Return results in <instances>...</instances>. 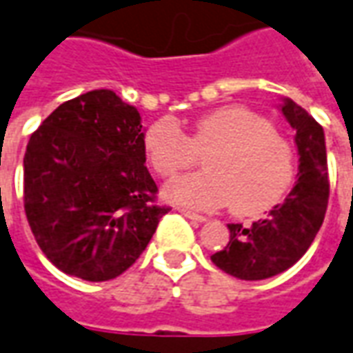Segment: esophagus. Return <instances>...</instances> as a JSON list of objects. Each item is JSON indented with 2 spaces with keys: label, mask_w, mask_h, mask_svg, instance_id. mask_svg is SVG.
<instances>
[{
  "label": "esophagus",
  "mask_w": 353,
  "mask_h": 353,
  "mask_svg": "<svg viewBox=\"0 0 353 353\" xmlns=\"http://www.w3.org/2000/svg\"><path fill=\"white\" fill-rule=\"evenodd\" d=\"M179 212H181V214H184V216H186V219H190V221H196V222L207 221L203 214H197V212L190 211V209H182V207H179Z\"/></svg>",
  "instance_id": "34e87169"
}]
</instances>
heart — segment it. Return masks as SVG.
<instances>
[{
  "label": "heart",
  "mask_w": 353,
  "mask_h": 353,
  "mask_svg": "<svg viewBox=\"0 0 353 353\" xmlns=\"http://www.w3.org/2000/svg\"><path fill=\"white\" fill-rule=\"evenodd\" d=\"M144 152L154 171L171 179L207 154L203 172L167 184L165 197L194 209L230 205L239 216H256L277 205L296 174L294 148L266 117L224 106L197 117L190 134L171 117H161L144 132Z\"/></svg>",
  "instance_id": "heart-1"
}]
</instances>
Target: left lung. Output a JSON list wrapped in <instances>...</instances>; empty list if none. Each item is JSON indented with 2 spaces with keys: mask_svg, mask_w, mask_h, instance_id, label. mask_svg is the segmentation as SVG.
<instances>
[{
  "mask_svg": "<svg viewBox=\"0 0 353 353\" xmlns=\"http://www.w3.org/2000/svg\"><path fill=\"white\" fill-rule=\"evenodd\" d=\"M281 112L296 131L299 181L264 219L228 224V245L211 256L214 266L245 281L277 276L301 261L323 224L329 203L323 127L291 99H285Z\"/></svg>",
  "mask_w": 353,
  "mask_h": 353,
  "instance_id": "left-lung-1",
  "label": "left lung"
}]
</instances>
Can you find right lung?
Wrapping results in <instances>:
<instances>
[{
  "label": "right lung",
  "instance_id": "right-lung-1",
  "mask_svg": "<svg viewBox=\"0 0 353 353\" xmlns=\"http://www.w3.org/2000/svg\"><path fill=\"white\" fill-rule=\"evenodd\" d=\"M139 110L110 89L66 101L30 137L24 211L57 268L108 281L131 268L169 207L156 203Z\"/></svg>",
  "mask_w": 353,
  "mask_h": 353
}]
</instances>
